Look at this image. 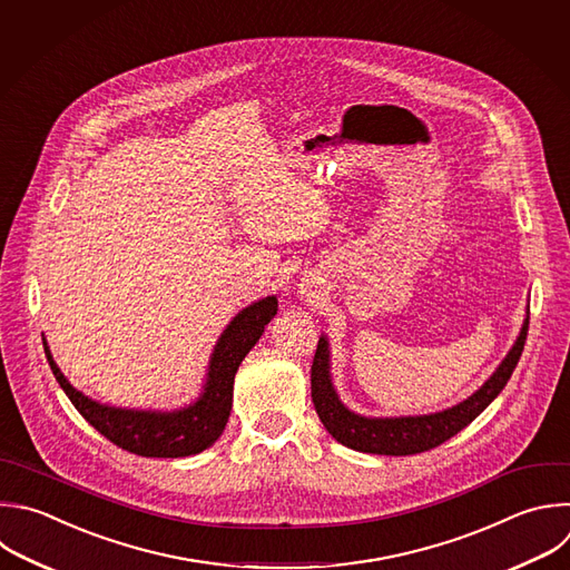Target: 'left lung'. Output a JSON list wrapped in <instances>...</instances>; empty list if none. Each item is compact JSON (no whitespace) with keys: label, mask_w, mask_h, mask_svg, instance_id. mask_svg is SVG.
<instances>
[{"label":"left lung","mask_w":570,"mask_h":570,"mask_svg":"<svg viewBox=\"0 0 570 570\" xmlns=\"http://www.w3.org/2000/svg\"><path fill=\"white\" fill-rule=\"evenodd\" d=\"M525 335H528V317L505 360L492 373L490 381L468 401L439 414L405 416V419H364L348 412L333 392L331 375H328V348H326V340L320 337L313 366H311V396H313L315 412L322 425L326 428V432L337 443L351 450L368 452V454H387V456H407V454L428 452L432 448H439L454 434H459L463 428H468L501 394V390L510 381V375L521 357Z\"/></svg>","instance_id":"1"}]
</instances>
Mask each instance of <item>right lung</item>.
<instances>
[{
	"label": "right lung",
	"mask_w": 570,
	"mask_h": 570,
	"mask_svg": "<svg viewBox=\"0 0 570 570\" xmlns=\"http://www.w3.org/2000/svg\"><path fill=\"white\" fill-rule=\"evenodd\" d=\"M277 299L266 297L248 308H244L224 331L215 346L208 383L204 396L180 412L156 414V412H134L100 405L65 377L51 357L45 342V353L51 364L56 381L73 403V407L114 445L147 459H178L193 456L210 448L224 432L230 410H233V385L235 373L246 357V353L257 344L264 326L275 317Z\"/></svg>",
	"instance_id": "right-lung-1"
}]
</instances>
